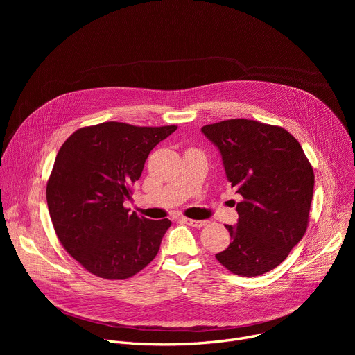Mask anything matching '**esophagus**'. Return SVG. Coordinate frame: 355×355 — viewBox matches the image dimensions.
I'll use <instances>...</instances> for the list:
<instances>
[{
	"label": "esophagus",
	"instance_id": "esophagus-1",
	"mask_svg": "<svg viewBox=\"0 0 355 355\" xmlns=\"http://www.w3.org/2000/svg\"><path fill=\"white\" fill-rule=\"evenodd\" d=\"M181 220L192 227H202L208 223V220H195V219H188V218H181Z\"/></svg>",
	"mask_w": 355,
	"mask_h": 355
}]
</instances>
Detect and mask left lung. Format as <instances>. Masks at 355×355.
Instances as JSON below:
<instances>
[{
  "label": "left lung",
  "instance_id": "left-lung-1",
  "mask_svg": "<svg viewBox=\"0 0 355 355\" xmlns=\"http://www.w3.org/2000/svg\"><path fill=\"white\" fill-rule=\"evenodd\" d=\"M222 155L232 188L241 195L232 241L216 260L232 274L257 277L278 267L309 223L315 174L299 141L284 128L229 119L202 128Z\"/></svg>",
  "mask_w": 355,
  "mask_h": 355
}]
</instances>
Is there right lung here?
Wrapping results in <instances>:
<instances>
[{"label": "right lung", "mask_w": 355, "mask_h": 355, "mask_svg": "<svg viewBox=\"0 0 355 355\" xmlns=\"http://www.w3.org/2000/svg\"><path fill=\"white\" fill-rule=\"evenodd\" d=\"M175 129L104 122L80 128L60 147L47 208L64 250L88 272L126 279L157 256L171 222L129 214L123 202L150 151Z\"/></svg>", "instance_id": "1"}]
</instances>
